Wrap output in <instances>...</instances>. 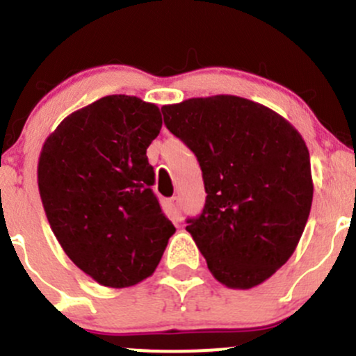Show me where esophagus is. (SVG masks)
<instances>
[{
  "instance_id": "1",
  "label": "esophagus",
  "mask_w": 356,
  "mask_h": 356,
  "mask_svg": "<svg viewBox=\"0 0 356 356\" xmlns=\"http://www.w3.org/2000/svg\"><path fill=\"white\" fill-rule=\"evenodd\" d=\"M181 201H179V198L177 196H174V198H170L168 200V208H170V211H172V217L175 218V220H179V218H181Z\"/></svg>"
}]
</instances>
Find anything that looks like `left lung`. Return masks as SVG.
I'll use <instances>...</instances> for the list:
<instances>
[{"instance_id":"left-lung-1","label":"left lung","mask_w":356,"mask_h":356,"mask_svg":"<svg viewBox=\"0 0 356 356\" xmlns=\"http://www.w3.org/2000/svg\"><path fill=\"white\" fill-rule=\"evenodd\" d=\"M168 131L200 161L207 201L186 231L231 289L267 281L296 250L310 215V153L274 110L231 95L161 106Z\"/></svg>"}]
</instances>
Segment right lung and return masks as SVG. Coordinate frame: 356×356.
I'll use <instances>...</instances> for the list:
<instances>
[{
    "mask_svg": "<svg viewBox=\"0 0 356 356\" xmlns=\"http://www.w3.org/2000/svg\"><path fill=\"white\" fill-rule=\"evenodd\" d=\"M160 129L156 105L111 95L63 118L42 145L38 186L53 234L102 286L149 277L175 232L146 156Z\"/></svg>",
    "mask_w": 356,
    "mask_h": 356,
    "instance_id": "right-lung-1",
    "label": "right lung"
}]
</instances>
